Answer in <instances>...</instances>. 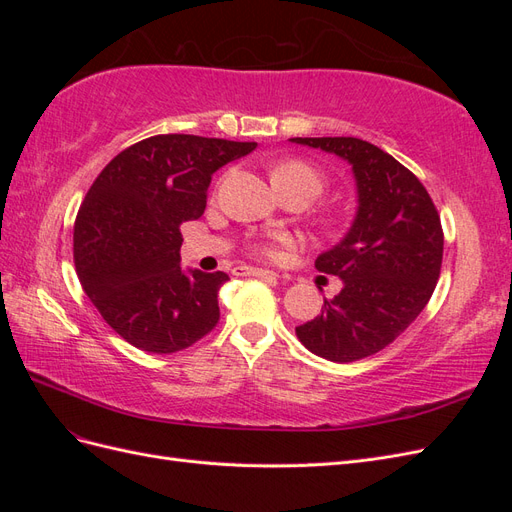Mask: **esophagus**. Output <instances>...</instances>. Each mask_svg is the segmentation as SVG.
Masks as SVG:
<instances>
[{
  "instance_id": "esophagus-1",
  "label": "esophagus",
  "mask_w": 512,
  "mask_h": 512,
  "mask_svg": "<svg viewBox=\"0 0 512 512\" xmlns=\"http://www.w3.org/2000/svg\"><path fill=\"white\" fill-rule=\"evenodd\" d=\"M239 275H254V277H262V280H277L275 271H269V269H256V267H237L235 269Z\"/></svg>"
}]
</instances>
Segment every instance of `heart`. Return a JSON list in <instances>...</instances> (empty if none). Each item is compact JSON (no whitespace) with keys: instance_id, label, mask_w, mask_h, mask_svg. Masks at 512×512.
I'll list each match as a JSON object with an SVG mask.
<instances>
[{"instance_id":"1","label":"heart","mask_w":512,"mask_h":512,"mask_svg":"<svg viewBox=\"0 0 512 512\" xmlns=\"http://www.w3.org/2000/svg\"><path fill=\"white\" fill-rule=\"evenodd\" d=\"M271 181L280 192L284 194H305L309 200L320 196V192L327 185V177L322 170L303 158H290L271 168ZM256 252L273 256L271 245H256Z\"/></svg>"}]
</instances>
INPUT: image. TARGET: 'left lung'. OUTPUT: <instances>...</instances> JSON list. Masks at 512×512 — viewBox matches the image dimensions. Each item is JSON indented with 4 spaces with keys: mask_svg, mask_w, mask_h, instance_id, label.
<instances>
[{
    "mask_svg": "<svg viewBox=\"0 0 512 512\" xmlns=\"http://www.w3.org/2000/svg\"><path fill=\"white\" fill-rule=\"evenodd\" d=\"M352 164L359 211L344 241L316 269L344 280L322 314L297 327L301 344L333 363L365 359L393 344L436 290L444 232L425 185L380 147L354 136L290 138Z\"/></svg>",
    "mask_w": 512,
    "mask_h": 512,
    "instance_id": "8db88e82",
    "label": "left lung"
}]
</instances>
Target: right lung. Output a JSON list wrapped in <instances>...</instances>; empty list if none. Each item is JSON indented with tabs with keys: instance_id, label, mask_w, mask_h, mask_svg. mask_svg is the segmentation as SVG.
Here are the masks:
<instances>
[{
	"instance_id": "right-lung-1",
	"label": "right lung",
	"mask_w": 512,
	"mask_h": 512,
	"mask_svg": "<svg viewBox=\"0 0 512 512\" xmlns=\"http://www.w3.org/2000/svg\"><path fill=\"white\" fill-rule=\"evenodd\" d=\"M254 149L158 134L117 153L91 183L74 222V267L100 316L128 344L170 354L215 329L228 275L183 273L179 226L205 213L215 170Z\"/></svg>"
}]
</instances>
